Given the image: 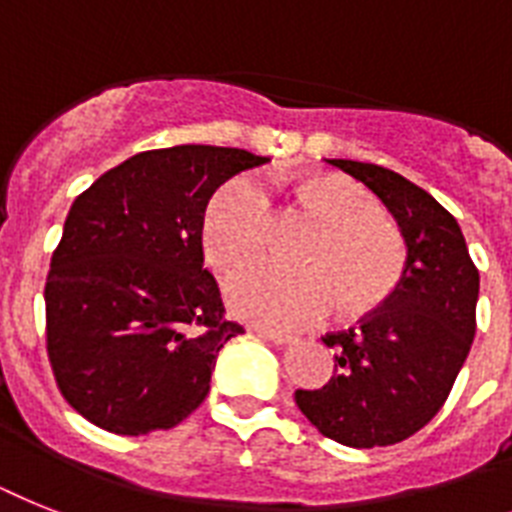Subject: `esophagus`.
Masks as SVG:
<instances>
[{
    "label": "esophagus",
    "mask_w": 512,
    "mask_h": 512,
    "mask_svg": "<svg viewBox=\"0 0 512 512\" xmlns=\"http://www.w3.org/2000/svg\"><path fill=\"white\" fill-rule=\"evenodd\" d=\"M257 336H263L268 342L273 344H294L297 342V336H289V334H281V331H268V328H255Z\"/></svg>",
    "instance_id": "1"
}]
</instances>
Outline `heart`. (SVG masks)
Instances as JSON below:
<instances>
[{"label":"heart","mask_w":512,"mask_h":512,"mask_svg":"<svg viewBox=\"0 0 512 512\" xmlns=\"http://www.w3.org/2000/svg\"><path fill=\"white\" fill-rule=\"evenodd\" d=\"M292 197L318 220L302 257L310 268L263 263L236 270L226 281L231 310L265 328L289 331L321 321L334 305L347 318L384 305L405 276L407 247L376 199L363 186L328 173L297 178ZM270 220L268 194L255 178L226 181L202 218V247L210 265L234 270L257 260L268 247Z\"/></svg>","instance_id":"heart-1"}]
</instances>
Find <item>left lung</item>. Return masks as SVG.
<instances>
[{
  "label": "left lung",
  "mask_w": 512,
  "mask_h": 512,
  "mask_svg": "<svg viewBox=\"0 0 512 512\" xmlns=\"http://www.w3.org/2000/svg\"><path fill=\"white\" fill-rule=\"evenodd\" d=\"M381 199L407 247L405 276L360 328L326 334L334 376L294 400L323 436L357 450L397 444L442 410L476 334L479 270L458 220L381 165L326 160Z\"/></svg>",
  "instance_id": "left-lung-1"
}]
</instances>
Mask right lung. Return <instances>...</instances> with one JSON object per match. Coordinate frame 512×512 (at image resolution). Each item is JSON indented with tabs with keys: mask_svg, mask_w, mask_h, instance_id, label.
<instances>
[{
	"mask_svg": "<svg viewBox=\"0 0 512 512\" xmlns=\"http://www.w3.org/2000/svg\"><path fill=\"white\" fill-rule=\"evenodd\" d=\"M247 149L178 144L128 157L73 202L49 265L47 352L62 397L99 429H173L210 392L239 323L202 255L223 181L263 165Z\"/></svg>",
	"mask_w": 512,
	"mask_h": 512,
	"instance_id": "add662e5",
	"label": "right lung"
}]
</instances>
